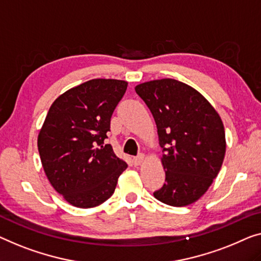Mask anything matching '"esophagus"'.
Returning <instances> with one entry per match:
<instances>
[{"label": "esophagus", "mask_w": 261, "mask_h": 261, "mask_svg": "<svg viewBox=\"0 0 261 261\" xmlns=\"http://www.w3.org/2000/svg\"><path fill=\"white\" fill-rule=\"evenodd\" d=\"M143 161H144V154H143V153H141V154H138V155H136V157H134V163H135L136 165L142 164Z\"/></svg>", "instance_id": "34e87169"}]
</instances>
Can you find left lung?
<instances>
[{"label": "left lung", "mask_w": 261, "mask_h": 261, "mask_svg": "<svg viewBox=\"0 0 261 261\" xmlns=\"http://www.w3.org/2000/svg\"><path fill=\"white\" fill-rule=\"evenodd\" d=\"M135 90L153 116L164 152L165 182L154 198L176 207L194 203L211 186L225 157L219 115L205 97L179 81H150Z\"/></svg>", "instance_id": "left-lung-1"}]
</instances>
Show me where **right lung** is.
<instances>
[{
	"mask_svg": "<svg viewBox=\"0 0 261 261\" xmlns=\"http://www.w3.org/2000/svg\"><path fill=\"white\" fill-rule=\"evenodd\" d=\"M127 82L90 80L50 107L37 146L50 184L69 204L89 208L108 200L127 164L104 144Z\"/></svg>",
	"mask_w": 261,
	"mask_h": 261,
	"instance_id": "1",
	"label": "right lung"
}]
</instances>
